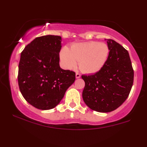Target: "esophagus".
Wrapping results in <instances>:
<instances>
[{"label": "esophagus", "instance_id": "esophagus-1", "mask_svg": "<svg viewBox=\"0 0 147 147\" xmlns=\"http://www.w3.org/2000/svg\"><path fill=\"white\" fill-rule=\"evenodd\" d=\"M80 76H81L80 74H79V73H76V78H80Z\"/></svg>", "mask_w": 147, "mask_h": 147}]
</instances>
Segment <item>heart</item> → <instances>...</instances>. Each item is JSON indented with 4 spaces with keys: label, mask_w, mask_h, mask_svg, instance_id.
Segmentation results:
<instances>
[{
    "label": "heart",
    "mask_w": 147,
    "mask_h": 147,
    "mask_svg": "<svg viewBox=\"0 0 147 147\" xmlns=\"http://www.w3.org/2000/svg\"><path fill=\"white\" fill-rule=\"evenodd\" d=\"M109 48L106 44L96 41L74 44L69 50L67 47L61 49L59 58L62 66L73 69L79 61L80 70L93 74L100 71L108 58Z\"/></svg>",
    "instance_id": "heart-1"
}]
</instances>
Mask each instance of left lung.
Here are the masks:
<instances>
[{
    "instance_id": "1",
    "label": "left lung",
    "mask_w": 147,
    "mask_h": 147,
    "mask_svg": "<svg viewBox=\"0 0 147 147\" xmlns=\"http://www.w3.org/2000/svg\"><path fill=\"white\" fill-rule=\"evenodd\" d=\"M109 50L106 63L100 71L82 75L85 87L84 102L98 112L115 110L130 94L134 82V70L128 52L113 39H107Z\"/></svg>"
}]
</instances>
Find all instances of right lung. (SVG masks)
I'll use <instances>...</instances> for the list:
<instances>
[{"label":"right lung","mask_w":147,"mask_h":147,"mask_svg":"<svg viewBox=\"0 0 147 147\" xmlns=\"http://www.w3.org/2000/svg\"><path fill=\"white\" fill-rule=\"evenodd\" d=\"M61 38L47 35L34 39L21 54L18 84L24 99L35 108L56 107L75 80V73L59 67Z\"/></svg>","instance_id":"1"}]
</instances>
